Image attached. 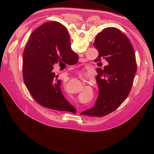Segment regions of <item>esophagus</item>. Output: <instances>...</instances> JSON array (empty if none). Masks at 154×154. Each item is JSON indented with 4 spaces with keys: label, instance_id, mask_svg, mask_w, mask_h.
I'll return each instance as SVG.
<instances>
[{
    "label": "esophagus",
    "instance_id": "obj_1",
    "mask_svg": "<svg viewBox=\"0 0 154 154\" xmlns=\"http://www.w3.org/2000/svg\"><path fill=\"white\" fill-rule=\"evenodd\" d=\"M80 78L82 80V81H83L85 80V78H84V76L83 75H80Z\"/></svg>",
    "mask_w": 154,
    "mask_h": 154
}]
</instances>
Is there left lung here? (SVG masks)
I'll return each instance as SVG.
<instances>
[{
    "instance_id": "left-lung-1",
    "label": "left lung",
    "mask_w": 154,
    "mask_h": 154,
    "mask_svg": "<svg viewBox=\"0 0 154 154\" xmlns=\"http://www.w3.org/2000/svg\"><path fill=\"white\" fill-rule=\"evenodd\" d=\"M58 37L63 41L70 40L66 28L58 22ZM93 45L99 52L94 62L103 58L108 64L103 69L97 68L99 96L94 106L80 115L102 117L116 109L129 94L137 72L135 54L127 36L115 27L99 33Z\"/></svg>"
}]
</instances>
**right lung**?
I'll list each match as a JSON object with an SVG mask.
<instances>
[{"label": "right lung", "instance_id": "add662e5", "mask_svg": "<svg viewBox=\"0 0 154 154\" xmlns=\"http://www.w3.org/2000/svg\"><path fill=\"white\" fill-rule=\"evenodd\" d=\"M77 59L70 40L58 38V22L46 23L33 32L24 51L23 72L27 88L38 103L55 110L76 112L63 96L61 80L57 79L58 75L52 69L55 63L72 65Z\"/></svg>", "mask_w": 154, "mask_h": 154}]
</instances>
